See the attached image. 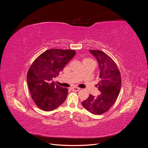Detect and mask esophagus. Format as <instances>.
<instances>
[{
  "label": "esophagus",
  "mask_w": 148,
  "mask_h": 148,
  "mask_svg": "<svg viewBox=\"0 0 148 148\" xmlns=\"http://www.w3.org/2000/svg\"><path fill=\"white\" fill-rule=\"evenodd\" d=\"M71 89V90H73L74 91H78L80 89V88H77V87H72Z\"/></svg>",
  "instance_id": "esophagus-1"
}]
</instances>
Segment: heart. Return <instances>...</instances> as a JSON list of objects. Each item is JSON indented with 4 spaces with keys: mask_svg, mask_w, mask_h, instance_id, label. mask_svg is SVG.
Here are the masks:
<instances>
[{
    "mask_svg": "<svg viewBox=\"0 0 148 148\" xmlns=\"http://www.w3.org/2000/svg\"><path fill=\"white\" fill-rule=\"evenodd\" d=\"M84 60H92L91 59H84Z\"/></svg>",
    "mask_w": 148,
    "mask_h": 148,
    "instance_id": "obj_1",
    "label": "heart"
}]
</instances>
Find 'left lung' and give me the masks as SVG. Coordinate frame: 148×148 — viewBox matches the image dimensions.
Instances as JSON below:
<instances>
[{
  "label": "left lung",
  "instance_id": "left-lung-1",
  "mask_svg": "<svg viewBox=\"0 0 148 148\" xmlns=\"http://www.w3.org/2000/svg\"><path fill=\"white\" fill-rule=\"evenodd\" d=\"M97 60L99 69V82L96 87L100 95L94 96L89 95L82 105L89 112L100 115L109 110L119 95L122 84L121 75L115 62L104 52L89 51Z\"/></svg>",
  "mask_w": 148,
  "mask_h": 148
}]
</instances>
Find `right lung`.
Returning <instances> with one entry per match:
<instances>
[{
    "mask_svg": "<svg viewBox=\"0 0 148 148\" xmlns=\"http://www.w3.org/2000/svg\"><path fill=\"white\" fill-rule=\"evenodd\" d=\"M75 53L69 49H49L31 65L27 73L28 85L31 97L39 109L51 111L65 101L68 89L56 84L52 78L59 75Z\"/></svg>",
    "mask_w": 148,
    "mask_h": 148,
    "instance_id": "add662e5",
    "label": "right lung"
}]
</instances>
